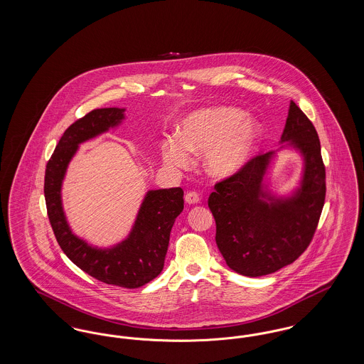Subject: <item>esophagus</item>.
Returning a JSON list of instances; mask_svg holds the SVG:
<instances>
[{"instance_id":"obj_1","label":"esophagus","mask_w":364,"mask_h":364,"mask_svg":"<svg viewBox=\"0 0 364 364\" xmlns=\"http://www.w3.org/2000/svg\"><path fill=\"white\" fill-rule=\"evenodd\" d=\"M199 200H200V196H199V193H198L196 191H190V192H187V195H186V202H187L188 205L199 203Z\"/></svg>"}]
</instances>
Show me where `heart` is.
Here are the masks:
<instances>
[{
  "mask_svg": "<svg viewBox=\"0 0 364 364\" xmlns=\"http://www.w3.org/2000/svg\"><path fill=\"white\" fill-rule=\"evenodd\" d=\"M259 138V127L235 107H208L181 122L178 138H168L162 154L168 165L187 168L192 154L206 153V169L215 177L237 172Z\"/></svg>",
  "mask_w": 364,
  "mask_h": 364,
  "instance_id": "obj_1",
  "label": "heart"
}]
</instances>
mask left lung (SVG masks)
<instances>
[{
  "label": "left lung",
  "mask_w": 364,
  "mask_h": 364,
  "mask_svg": "<svg viewBox=\"0 0 364 364\" xmlns=\"http://www.w3.org/2000/svg\"><path fill=\"white\" fill-rule=\"evenodd\" d=\"M285 140H292L306 161L297 195L276 202L262 190L273 154L267 153L250 158L237 172L217 181L208 196L218 250L232 270L247 277L272 274L294 263L310 245L325 205L326 171L319 138L294 101L282 134Z\"/></svg>",
  "instance_id": "obj_1"
}]
</instances>
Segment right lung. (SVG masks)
<instances>
[{"label": "right lung", "instance_id": "right-lung-1", "mask_svg": "<svg viewBox=\"0 0 364 364\" xmlns=\"http://www.w3.org/2000/svg\"><path fill=\"white\" fill-rule=\"evenodd\" d=\"M124 109H94L65 129L46 165L45 200L54 236L64 254L88 276L122 288H139L162 272L171 230L184 208V191L180 187L150 191L139 210L135 226L127 240L98 250L70 232L61 205V183L79 143L117 125Z\"/></svg>", "mask_w": 364, "mask_h": 364}]
</instances>
